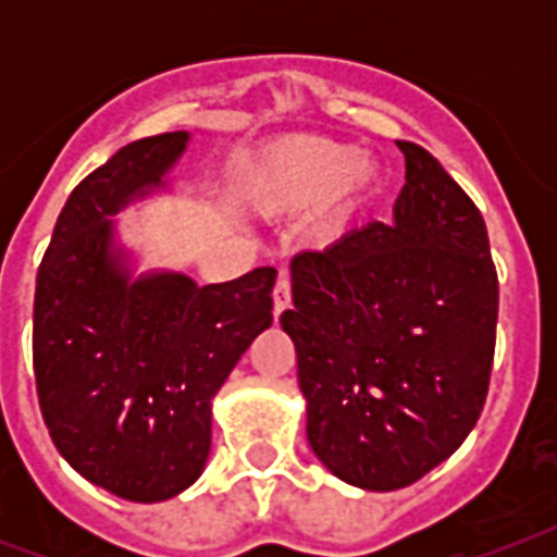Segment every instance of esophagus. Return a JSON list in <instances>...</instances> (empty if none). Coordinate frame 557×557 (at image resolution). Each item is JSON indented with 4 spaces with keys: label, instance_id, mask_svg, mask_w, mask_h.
<instances>
[{
    "label": "esophagus",
    "instance_id": "obj_1",
    "mask_svg": "<svg viewBox=\"0 0 557 557\" xmlns=\"http://www.w3.org/2000/svg\"><path fill=\"white\" fill-rule=\"evenodd\" d=\"M292 304V280L288 274H280L277 286H274V314H283Z\"/></svg>",
    "mask_w": 557,
    "mask_h": 557
}]
</instances>
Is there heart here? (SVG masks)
<instances>
[{
    "instance_id": "b5f03b06",
    "label": "heart",
    "mask_w": 557,
    "mask_h": 557,
    "mask_svg": "<svg viewBox=\"0 0 557 557\" xmlns=\"http://www.w3.org/2000/svg\"><path fill=\"white\" fill-rule=\"evenodd\" d=\"M375 182L372 161L356 147L318 135L271 144L236 173V196L257 216L283 219L318 205L314 231L341 234Z\"/></svg>"
}]
</instances>
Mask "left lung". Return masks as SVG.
<instances>
[{
	"label": "left lung",
	"instance_id": "left-lung-1",
	"mask_svg": "<svg viewBox=\"0 0 557 557\" xmlns=\"http://www.w3.org/2000/svg\"><path fill=\"white\" fill-rule=\"evenodd\" d=\"M405 152L393 222L292 260L280 314L295 341L306 436L367 492L422 480L483 413L497 338V271L483 213L431 152Z\"/></svg>",
	"mask_w": 557,
	"mask_h": 557
}]
</instances>
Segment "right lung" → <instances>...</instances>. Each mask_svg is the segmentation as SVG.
<instances>
[{"mask_svg": "<svg viewBox=\"0 0 557 557\" xmlns=\"http://www.w3.org/2000/svg\"><path fill=\"white\" fill-rule=\"evenodd\" d=\"M187 138L126 144L83 178L37 271L34 379L48 433L77 474L133 503L196 483L210 401L274 309L269 265L210 286L173 271L129 274L112 216L164 187Z\"/></svg>", "mask_w": 557, "mask_h": 557, "instance_id": "right-lung-1", "label": "right lung"}]
</instances>
